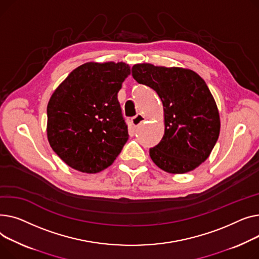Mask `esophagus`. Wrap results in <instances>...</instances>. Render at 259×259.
Segmentation results:
<instances>
[{
	"label": "esophagus",
	"mask_w": 259,
	"mask_h": 259,
	"mask_svg": "<svg viewBox=\"0 0 259 259\" xmlns=\"http://www.w3.org/2000/svg\"><path fill=\"white\" fill-rule=\"evenodd\" d=\"M145 121V117L143 116V115H141V114H138L137 116H135L133 119H132V124L135 126V127H137V126H139L141 123H143Z\"/></svg>",
	"instance_id": "esophagus-1"
}]
</instances>
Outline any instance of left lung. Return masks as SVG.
Segmentation results:
<instances>
[{
    "instance_id": "8db88e82",
    "label": "left lung",
    "mask_w": 259,
    "mask_h": 259,
    "mask_svg": "<svg viewBox=\"0 0 259 259\" xmlns=\"http://www.w3.org/2000/svg\"><path fill=\"white\" fill-rule=\"evenodd\" d=\"M132 75L155 90L163 103L164 136L149 149L151 160L169 174L195 169L210 156L221 130L218 106L204 79L189 69L151 64L135 65Z\"/></svg>"
}]
</instances>
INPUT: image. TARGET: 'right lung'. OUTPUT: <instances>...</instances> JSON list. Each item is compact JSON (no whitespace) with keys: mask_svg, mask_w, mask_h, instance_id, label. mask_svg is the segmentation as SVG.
Segmentation results:
<instances>
[{"mask_svg":"<svg viewBox=\"0 0 259 259\" xmlns=\"http://www.w3.org/2000/svg\"><path fill=\"white\" fill-rule=\"evenodd\" d=\"M131 74L125 63H85L73 70L47 105V137L73 169L96 174L113 164L128 139L118 92Z\"/></svg>","mask_w":259,"mask_h":259,"instance_id":"1","label":"right lung"}]
</instances>
